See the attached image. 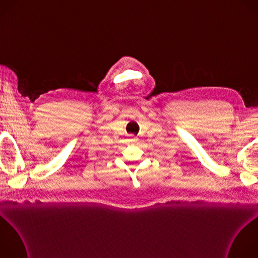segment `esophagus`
<instances>
[{"mask_svg": "<svg viewBox=\"0 0 258 258\" xmlns=\"http://www.w3.org/2000/svg\"><path fill=\"white\" fill-rule=\"evenodd\" d=\"M131 138H132V141H135V138H134V137H133V136H132V137H131Z\"/></svg>", "mask_w": 258, "mask_h": 258, "instance_id": "1", "label": "esophagus"}]
</instances>
